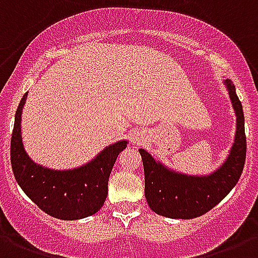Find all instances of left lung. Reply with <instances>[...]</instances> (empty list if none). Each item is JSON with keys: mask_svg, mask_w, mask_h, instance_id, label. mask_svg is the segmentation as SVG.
Returning <instances> with one entry per match:
<instances>
[{"mask_svg": "<svg viewBox=\"0 0 258 258\" xmlns=\"http://www.w3.org/2000/svg\"><path fill=\"white\" fill-rule=\"evenodd\" d=\"M225 85L236 114V133L228 156L208 174H187L158 161L145 149H139L145 173V197L154 213L168 218L190 220L203 216L225 199L238 182L246 156L245 119L234 84Z\"/></svg>", "mask_w": 258, "mask_h": 258, "instance_id": "obj_1", "label": "left lung"}]
</instances>
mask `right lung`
<instances>
[{"label": "right lung", "instance_id": "1", "mask_svg": "<svg viewBox=\"0 0 258 258\" xmlns=\"http://www.w3.org/2000/svg\"><path fill=\"white\" fill-rule=\"evenodd\" d=\"M25 93L14 117L10 144L12 168L25 195L49 216L58 220H81L97 213L108 196V181L117 156L127 146L119 140L105 146L90 161L72 169H51L29 156L22 139Z\"/></svg>", "mask_w": 258, "mask_h": 258}]
</instances>
